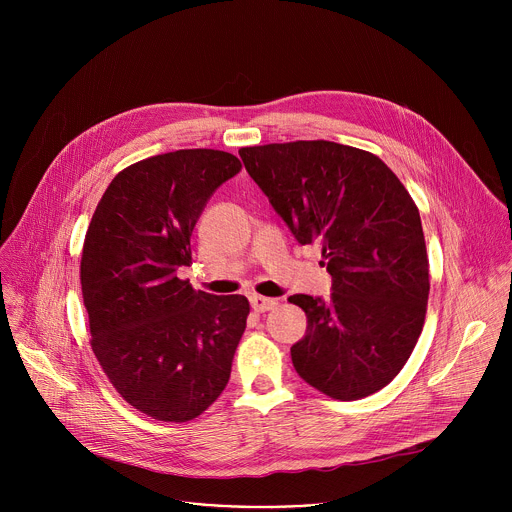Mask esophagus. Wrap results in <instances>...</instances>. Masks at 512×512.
<instances>
[{"mask_svg":"<svg viewBox=\"0 0 512 512\" xmlns=\"http://www.w3.org/2000/svg\"><path fill=\"white\" fill-rule=\"evenodd\" d=\"M277 306V300L273 298H263V296H251V308L255 312H269Z\"/></svg>","mask_w":512,"mask_h":512,"instance_id":"34e87169","label":"esophagus"}]
</instances>
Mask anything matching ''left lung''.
Instances as JSON below:
<instances>
[{
	"label": "left lung",
	"mask_w": 512,
	"mask_h": 512,
	"mask_svg": "<svg viewBox=\"0 0 512 512\" xmlns=\"http://www.w3.org/2000/svg\"><path fill=\"white\" fill-rule=\"evenodd\" d=\"M239 156L298 243L322 247L332 294H296L306 336L296 373L320 393L354 401L387 387L421 334L429 261L419 210L387 164L334 141L241 148Z\"/></svg>",
	"instance_id": "8db88e82"
}]
</instances>
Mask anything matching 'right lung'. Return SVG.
I'll return each instance as SVG.
<instances>
[{"instance_id":"right-lung-1","label":"right lung","mask_w":512,"mask_h":512,"mask_svg":"<svg viewBox=\"0 0 512 512\" xmlns=\"http://www.w3.org/2000/svg\"><path fill=\"white\" fill-rule=\"evenodd\" d=\"M221 150H178L121 170L83 245L91 346L117 393L158 421H190L229 383L247 326L245 296H210L180 279L212 192L239 174Z\"/></svg>"}]
</instances>
